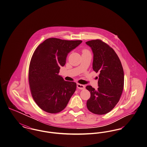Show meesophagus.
Instances as JSON below:
<instances>
[{"mask_svg": "<svg viewBox=\"0 0 147 147\" xmlns=\"http://www.w3.org/2000/svg\"><path fill=\"white\" fill-rule=\"evenodd\" d=\"M77 88L80 89H85V86L84 85H81L80 84H77Z\"/></svg>", "mask_w": 147, "mask_h": 147, "instance_id": "1", "label": "esophagus"}]
</instances>
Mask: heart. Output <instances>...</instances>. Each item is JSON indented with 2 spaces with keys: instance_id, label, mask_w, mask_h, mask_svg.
Here are the masks:
<instances>
[{
  "instance_id": "obj_1",
  "label": "heart",
  "mask_w": 147,
  "mask_h": 147,
  "mask_svg": "<svg viewBox=\"0 0 147 147\" xmlns=\"http://www.w3.org/2000/svg\"><path fill=\"white\" fill-rule=\"evenodd\" d=\"M85 51H86V50H84V51H83V52H85Z\"/></svg>"
}]
</instances>
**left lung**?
I'll return each instance as SVG.
<instances>
[{
  "label": "left lung",
  "mask_w": 147,
  "mask_h": 147,
  "mask_svg": "<svg viewBox=\"0 0 147 147\" xmlns=\"http://www.w3.org/2000/svg\"><path fill=\"white\" fill-rule=\"evenodd\" d=\"M88 45L93 53V69L98 72V89L86 86L90 93L87 107L94 114H107L120 100L124 86V72L121 62L114 50L102 40H90Z\"/></svg>",
  "instance_id": "1"
}]
</instances>
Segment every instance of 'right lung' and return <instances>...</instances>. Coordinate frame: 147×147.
<instances>
[{
  "label": "right lung",
  "mask_w": 147,
  "mask_h": 147,
  "mask_svg": "<svg viewBox=\"0 0 147 147\" xmlns=\"http://www.w3.org/2000/svg\"><path fill=\"white\" fill-rule=\"evenodd\" d=\"M81 40L49 38L36 49L30 61L28 81L32 96L40 108L49 113H58L66 107L76 91V84L66 81L59 76L67 55Z\"/></svg>",
  "instance_id": "right-lung-1"
}]
</instances>
